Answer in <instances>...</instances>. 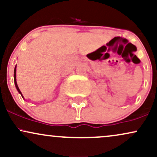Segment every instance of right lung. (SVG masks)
Listing matches in <instances>:
<instances>
[{"mask_svg": "<svg viewBox=\"0 0 157 157\" xmlns=\"http://www.w3.org/2000/svg\"><path fill=\"white\" fill-rule=\"evenodd\" d=\"M17 65L15 66V68H14V84H15V87H16V88H17V91L19 92V93H20V94H21V96H22V97L23 98V99H24V97H23V96H22V93H21V91H20V88H19V87H18V86H17V79H16V72H17Z\"/></svg>", "mask_w": 157, "mask_h": 157, "instance_id": "obj_1", "label": "right lung"}]
</instances>
